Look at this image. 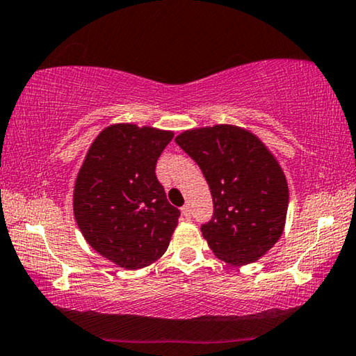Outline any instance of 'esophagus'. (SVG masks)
Listing matches in <instances>:
<instances>
[{"label":"esophagus","instance_id":"esophagus-1","mask_svg":"<svg viewBox=\"0 0 356 356\" xmlns=\"http://www.w3.org/2000/svg\"><path fill=\"white\" fill-rule=\"evenodd\" d=\"M181 214H183V216H184L186 219H191V208H189L188 205H184V207L181 208Z\"/></svg>","mask_w":356,"mask_h":356}]
</instances>
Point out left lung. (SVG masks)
Here are the masks:
<instances>
[{
	"mask_svg": "<svg viewBox=\"0 0 356 356\" xmlns=\"http://www.w3.org/2000/svg\"><path fill=\"white\" fill-rule=\"evenodd\" d=\"M175 142L199 164L211 191L214 213L202 235L214 255L235 266L264 257L281 238L289 208V184L275 154L233 124L195 127Z\"/></svg>",
	"mask_w": 356,
	"mask_h": 356,
	"instance_id": "obj_1",
	"label": "left lung"
}]
</instances>
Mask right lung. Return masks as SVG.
<instances>
[{
	"label": "right lung",
	"instance_id": "obj_1",
	"mask_svg": "<svg viewBox=\"0 0 356 356\" xmlns=\"http://www.w3.org/2000/svg\"><path fill=\"white\" fill-rule=\"evenodd\" d=\"M172 131L110 124L91 143L75 178L74 216L90 246L112 264L140 270L170 244L179 209L156 178Z\"/></svg>",
	"mask_w": 356,
	"mask_h": 356
}]
</instances>
